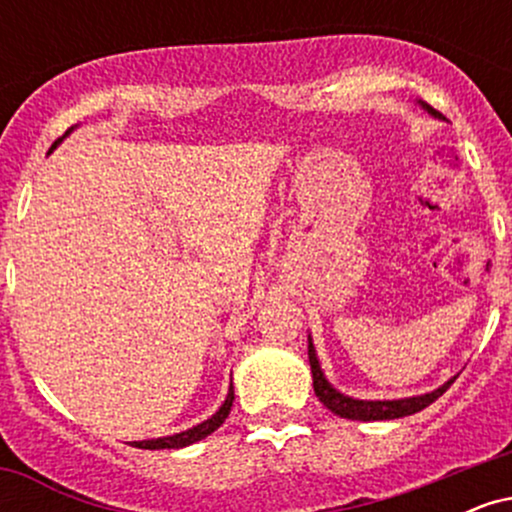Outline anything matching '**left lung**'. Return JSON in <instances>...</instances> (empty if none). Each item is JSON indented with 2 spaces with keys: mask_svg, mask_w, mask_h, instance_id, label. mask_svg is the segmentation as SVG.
Wrapping results in <instances>:
<instances>
[{
  "mask_svg": "<svg viewBox=\"0 0 512 512\" xmlns=\"http://www.w3.org/2000/svg\"><path fill=\"white\" fill-rule=\"evenodd\" d=\"M421 105H424V110H428L433 117H443L436 108H431L428 103H421ZM308 358H310V370H313L315 395L320 397V402L325 404L327 409L334 411L337 416H342V419H351V421H387V419H402V416L416 414V411L426 409L428 404L436 402V399L443 395V392L448 390V387L455 383V378H457L455 375V378L448 380L443 387L428 392V395L409 397V399H392V402L390 399H385V402H363V399L342 395V392H337L330 383H327L325 375H322V370H320V363H317L313 342H308Z\"/></svg>",
  "mask_w": 512,
  "mask_h": 512,
  "instance_id": "obj_1",
  "label": "left lung"
}]
</instances>
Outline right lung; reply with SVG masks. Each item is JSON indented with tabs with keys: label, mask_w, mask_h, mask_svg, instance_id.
<instances>
[{
	"label": "right lung",
	"mask_w": 512,
	"mask_h": 512,
	"mask_svg": "<svg viewBox=\"0 0 512 512\" xmlns=\"http://www.w3.org/2000/svg\"><path fill=\"white\" fill-rule=\"evenodd\" d=\"M60 142V139H57ZM55 146V144H52ZM231 407H233V385L228 387V397L226 402L221 404V409L216 411L211 419L204 421V424H199L195 428H190V431H182V433H175V436H168V438H156V440H137L134 443V448H142V450H175V448H185V445H192L197 443V440L207 438L209 433H214L216 428H219L223 421L228 419V414H231Z\"/></svg>",
	"instance_id": "right-lung-1"
}]
</instances>
